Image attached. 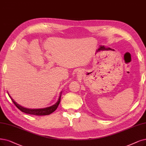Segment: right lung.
<instances>
[{
  "mask_svg": "<svg viewBox=\"0 0 146 146\" xmlns=\"http://www.w3.org/2000/svg\"><path fill=\"white\" fill-rule=\"evenodd\" d=\"M62 91L60 93V95H59V98L58 99V101H57V102L56 104H54L53 106H51L50 107H46V108H36V109H31V108H25L23 107L22 106H21L20 105H19V104H17V102H15L13 99L11 97L10 95L9 97L11 98V100L13 101V103L15 104V106L18 108L21 111L28 114H32V115H49L50 114H51L52 113H53L54 111L57 109V108L59 106V105L60 104V98H61V95H62ZM9 95V93H8Z\"/></svg>",
  "mask_w": 146,
  "mask_h": 146,
  "instance_id": "obj_1",
  "label": "right lung"
}]
</instances>
